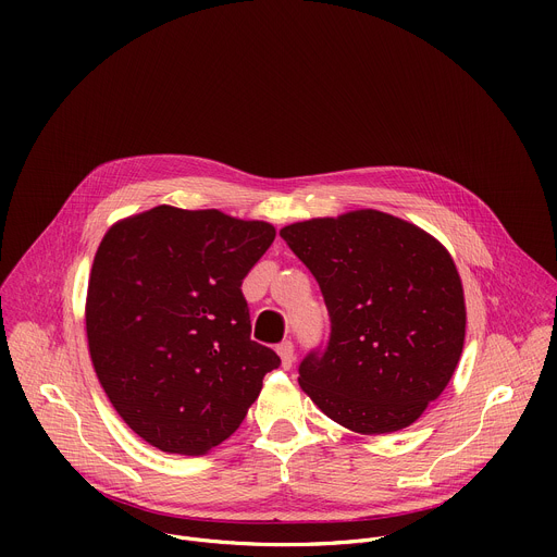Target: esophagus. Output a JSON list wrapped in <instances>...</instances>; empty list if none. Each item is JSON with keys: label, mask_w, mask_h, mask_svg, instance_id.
<instances>
[{"label": "esophagus", "mask_w": 557, "mask_h": 557, "mask_svg": "<svg viewBox=\"0 0 557 557\" xmlns=\"http://www.w3.org/2000/svg\"><path fill=\"white\" fill-rule=\"evenodd\" d=\"M277 355H280V359H282V368L288 370V368L293 366V361H295V348H293V344H290V342H282V344L277 346Z\"/></svg>", "instance_id": "obj_1"}]
</instances>
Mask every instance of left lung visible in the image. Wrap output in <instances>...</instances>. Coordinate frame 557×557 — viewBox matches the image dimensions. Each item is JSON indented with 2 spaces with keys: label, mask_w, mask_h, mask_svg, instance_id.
Returning <instances> with one entry per match:
<instances>
[{
  "label": "left lung",
  "mask_w": 557,
  "mask_h": 557,
  "mask_svg": "<svg viewBox=\"0 0 557 557\" xmlns=\"http://www.w3.org/2000/svg\"><path fill=\"white\" fill-rule=\"evenodd\" d=\"M280 235L331 314L326 350L299 366L301 389L357 434L412 425L447 387L465 344V295L449 251L376 209L295 222Z\"/></svg>",
  "instance_id": "1"
}]
</instances>
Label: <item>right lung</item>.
Returning a JSON list of instances; mask_svg holds the SVG:
<instances>
[{
  "mask_svg": "<svg viewBox=\"0 0 557 557\" xmlns=\"http://www.w3.org/2000/svg\"><path fill=\"white\" fill-rule=\"evenodd\" d=\"M275 226L170 205L114 222L88 282L99 383L145 443L198 456L228 438L280 357L251 339L243 280Z\"/></svg>",
  "mask_w": 557,
  "mask_h": 557,
  "instance_id": "1",
  "label": "right lung"
}]
</instances>
